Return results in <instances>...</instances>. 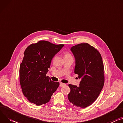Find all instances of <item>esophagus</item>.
I'll return each instance as SVG.
<instances>
[{
  "label": "esophagus",
  "mask_w": 123,
  "mask_h": 123,
  "mask_svg": "<svg viewBox=\"0 0 123 123\" xmlns=\"http://www.w3.org/2000/svg\"><path fill=\"white\" fill-rule=\"evenodd\" d=\"M65 85H66V84H65V83H62V82L60 83V87H63V86H65Z\"/></svg>",
  "instance_id": "esophagus-1"
}]
</instances>
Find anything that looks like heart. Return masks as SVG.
<instances>
[{
    "mask_svg": "<svg viewBox=\"0 0 123 123\" xmlns=\"http://www.w3.org/2000/svg\"><path fill=\"white\" fill-rule=\"evenodd\" d=\"M72 57V55H71V54H70L68 52H66L65 53V55H64V58H68V57Z\"/></svg>",
    "mask_w": 123,
    "mask_h": 123,
    "instance_id": "obj_1",
    "label": "heart"
}]
</instances>
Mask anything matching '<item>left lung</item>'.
<instances>
[{
    "mask_svg": "<svg viewBox=\"0 0 123 123\" xmlns=\"http://www.w3.org/2000/svg\"><path fill=\"white\" fill-rule=\"evenodd\" d=\"M75 58L74 73L81 79L80 86L69 84L71 91L68 95L74 106L85 108L97 98L105 82L104 67L101 55L87 43L71 48Z\"/></svg>",
    "mask_w": 123,
    "mask_h": 123,
    "instance_id": "8db88e82",
    "label": "left lung"
}]
</instances>
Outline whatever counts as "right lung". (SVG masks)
Returning <instances> with one entry per match:
<instances>
[{"mask_svg":"<svg viewBox=\"0 0 123 123\" xmlns=\"http://www.w3.org/2000/svg\"><path fill=\"white\" fill-rule=\"evenodd\" d=\"M64 44L40 41L28 46L19 67V81L24 96L30 103L41 105L48 103L59 86L46 74L52 58Z\"/></svg>","mask_w":123,"mask_h":123,"instance_id":"1","label":"right lung"}]
</instances>
